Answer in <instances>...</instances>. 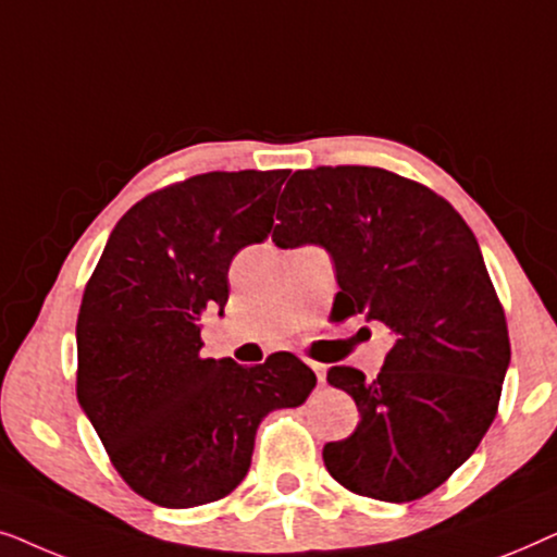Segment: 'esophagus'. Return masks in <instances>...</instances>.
I'll return each mask as SVG.
<instances>
[{
    "label": "esophagus",
    "instance_id": "1",
    "mask_svg": "<svg viewBox=\"0 0 557 557\" xmlns=\"http://www.w3.org/2000/svg\"><path fill=\"white\" fill-rule=\"evenodd\" d=\"M309 368L317 372L319 385H324V380H326V364H322V362H309Z\"/></svg>",
    "mask_w": 557,
    "mask_h": 557
}]
</instances>
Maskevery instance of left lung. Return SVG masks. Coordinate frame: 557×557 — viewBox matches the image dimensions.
<instances>
[{
	"label": "left lung",
	"instance_id": "obj_1",
	"mask_svg": "<svg viewBox=\"0 0 557 557\" xmlns=\"http://www.w3.org/2000/svg\"><path fill=\"white\" fill-rule=\"evenodd\" d=\"M276 218L278 248L330 253L334 317L364 314L393 334L375 380L347 364L326 372L360 410L352 436L324 446L326 471L362 497H423L474 454L509 368L474 233L444 197L377 166L294 172Z\"/></svg>",
	"mask_w": 557,
	"mask_h": 557
}]
</instances>
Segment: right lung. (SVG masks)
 Segmentation results:
<instances>
[{
  "label": "right lung",
  "mask_w": 557,
  "mask_h": 557,
  "mask_svg": "<svg viewBox=\"0 0 557 557\" xmlns=\"http://www.w3.org/2000/svg\"><path fill=\"white\" fill-rule=\"evenodd\" d=\"M286 177L210 172L144 197L113 227L83 294L78 403L124 482L159 507L231 494L263 418L299 408L317 385L292 352L256 368L200 357L202 311L223 314L233 256L269 238Z\"/></svg>",
  "instance_id": "add662e5"
}]
</instances>
